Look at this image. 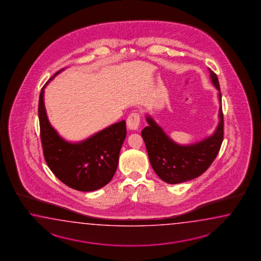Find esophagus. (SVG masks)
I'll use <instances>...</instances> for the list:
<instances>
[{
    "label": "esophagus",
    "mask_w": 261,
    "mask_h": 261,
    "mask_svg": "<svg viewBox=\"0 0 261 261\" xmlns=\"http://www.w3.org/2000/svg\"><path fill=\"white\" fill-rule=\"evenodd\" d=\"M140 119L141 117L139 115V113H132L128 118H127V126L129 129H138L139 125H140Z\"/></svg>",
    "instance_id": "1"
}]
</instances>
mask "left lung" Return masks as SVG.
Returning a JSON list of instances; mask_svg holds the SVG:
<instances>
[{"label": "left lung", "instance_id": "1", "mask_svg": "<svg viewBox=\"0 0 261 261\" xmlns=\"http://www.w3.org/2000/svg\"><path fill=\"white\" fill-rule=\"evenodd\" d=\"M212 83L221 92L217 75L209 69ZM219 123L211 136L189 145H180L170 138L164 130L146 116L148 126L142 130L151 166L162 181L179 184L199 177L210 167L221 147L224 136V118L222 107L219 108Z\"/></svg>", "mask_w": 261, "mask_h": 261}]
</instances>
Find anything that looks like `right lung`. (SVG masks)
Here are the masks:
<instances>
[{"instance_id":"obj_1","label":"right lung","mask_w":261,"mask_h":261,"mask_svg":"<svg viewBox=\"0 0 261 261\" xmlns=\"http://www.w3.org/2000/svg\"><path fill=\"white\" fill-rule=\"evenodd\" d=\"M63 69L46 82L55 77ZM38 106L40 135L44 160L62 183L79 191H93L109 183L117 171L119 152L127 135L126 121L115 123L79 143L61 138L51 126L44 108V89Z\"/></svg>"}]
</instances>
